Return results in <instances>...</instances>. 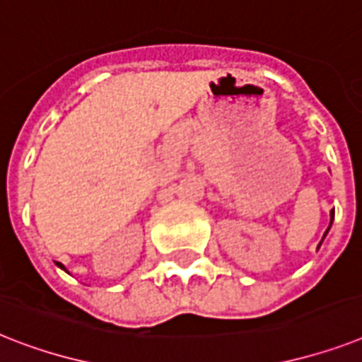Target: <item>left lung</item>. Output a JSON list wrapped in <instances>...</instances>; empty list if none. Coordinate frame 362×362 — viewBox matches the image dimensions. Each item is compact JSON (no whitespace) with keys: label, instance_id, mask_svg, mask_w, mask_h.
Masks as SVG:
<instances>
[{"label":"left lung","instance_id":"1","mask_svg":"<svg viewBox=\"0 0 362 362\" xmlns=\"http://www.w3.org/2000/svg\"><path fill=\"white\" fill-rule=\"evenodd\" d=\"M331 223H333V214H331ZM331 223H329V228H331ZM329 228H327V230H325V234H327V232H329Z\"/></svg>","mask_w":362,"mask_h":362}]
</instances>
